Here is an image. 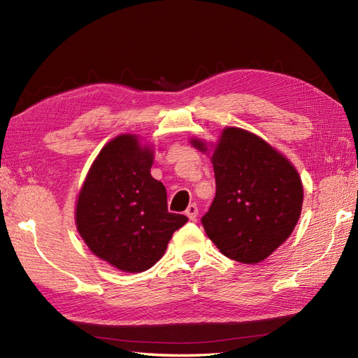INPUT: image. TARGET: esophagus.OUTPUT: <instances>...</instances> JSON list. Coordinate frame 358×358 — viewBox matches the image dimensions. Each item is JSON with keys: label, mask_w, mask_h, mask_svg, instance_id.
Returning a JSON list of instances; mask_svg holds the SVG:
<instances>
[{"label": "esophagus", "mask_w": 358, "mask_h": 358, "mask_svg": "<svg viewBox=\"0 0 358 358\" xmlns=\"http://www.w3.org/2000/svg\"><path fill=\"white\" fill-rule=\"evenodd\" d=\"M186 216L190 219V221H195L196 216H198V207L196 204H190L186 210Z\"/></svg>", "instance_id": "esophagus-1"}]
</instances>
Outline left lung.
<instances>
[{"label":"left lung","instance_id":"left-lung-1","mask_svg":"<svg viewBox=\"0 0 358 358\" xmlns=\"http://www.w3.org/2000/svg\"><path fill=\"white\" fill-rule=\"evenodd\" d=\"M199 151L207 146L192 141ZM216 195L201 219L228 259L260 263L289 239L304 199L299 173L269 143L228 127L212 155Z\"/></svg>","mask_w":358,"mask_h":358}]
</instances>
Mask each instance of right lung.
<instances>
[{
    "label": "right lung",
    "mask_w": 358,
    "mask_h": 358,
    "mask_svg": "<svg viewBox=\"0 0 358 358\" xmlns=\"http://www.w3.org/2000/svg\"><path fill=\"white\" fill-rule=\"evenodd\" d=\"M152 154L134 134L115 137L92 164L77 201V230L89 250L124 272L154 266L187 222L168 212L166 189L150 172Z\"/></svg>",
    "instance_id": "add662e5"
}]
</instances>
